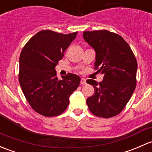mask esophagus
<instances>
[{
  "label": "esophagus",
  "mask_w": 152,
  "mask_h": 152,
  "mask_svg": "<svg viewBox=\"0 0 152 152\" xmlns=\"http://www.w3.org/2000/svg\"><path fill=\"white\" fill-rule=\"evenodd\" d=\"M81 85H84V84H87V82H86V79H81Z\"/></svg>",
  "instance_id": "esophagus-1"
}]
</instances>
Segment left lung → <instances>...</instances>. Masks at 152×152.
Listing matches in <instances>:
<instances>
[{
  "label": "left lung",
  "mask_w": 152,
  "mask_h": 152,
  "mask_svg": "<svg viewBox=\"0 0 152 152\" xmlns=\"http://www.w3.org/2000/svg\"><path fill=\"white\" fill-rule=\"evenodd\" d=\"M83 37L96 53L95 69L104 75L99 83L87 80L95 89L87 104L95 116L113 117L124 109L136 87V59L129 44L116 33L105 30L84 31Z\"/></svg>",
  "instance_id": "1"
}]
</instances>
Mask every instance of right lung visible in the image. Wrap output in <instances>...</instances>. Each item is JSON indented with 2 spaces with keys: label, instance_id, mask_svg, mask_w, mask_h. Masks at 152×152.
Instances as JSON below:
<instances>
[{
  "label": "right lung",
  "instance_id": "add662e5",
  "mask_svg": "<svg viewBox=\"0 0 152 152\" xmlns=\"http://www.w3.org/2000/svg\"><path fill=\"white\" fill-rule=\"evenodd\" d=\"M69 34L41 30L22 49L20 57L19 81L30 106L44 116L60 115L69 104V97L77 89L81 79L68 73L59 80L55 66L76 37Z\"/></svg>",
  "mask_w": 152,
  "mask_h": 152
}]
</instances>
